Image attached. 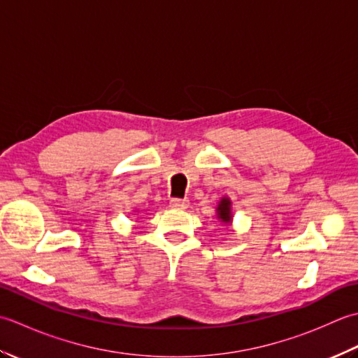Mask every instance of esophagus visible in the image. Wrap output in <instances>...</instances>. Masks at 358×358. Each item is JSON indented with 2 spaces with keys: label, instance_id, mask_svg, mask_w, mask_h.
<instances>
[{
  "label": "esophagus",
  "instance_id": "obj_1",
  "mask_svg": "<svg viewBox=\"0 0 358 358\" xmlns=\"http://www.w3.org/2000/svg\"><path fill=\"white\" fill-rule=\"evenodd\" d=\"M170 206L176 210H185L189 206V201L188 199H171Z\"/></svg>",
  "mask_w": 358,
  "mask_h": 358
}]
</instances>
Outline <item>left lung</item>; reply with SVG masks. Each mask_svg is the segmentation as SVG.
<instances>
[{
    "mask_svg": "<svg viewBox=\"0 0 358 358\" xmlns=\"http://www.w3.org/2000/svg\"><path fill=\"white\" fill-rule=\"evenodd\" d=\"M216 220L221 225H231L233 213H231V201L229 196H222L216 207Z\"/></svg>",
    "mask_w": 358,
    "mask_h": 358,
    "instance_id": "obj_1",
    "label": "left lung"
}]
</instances>
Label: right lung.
<instances>
[{
    "instance_id": "add662e5",
    "label": "right lung",
    "mask_w": 358,
    "mask_h": 358,
    "mask_svg": "<svg viewBox=\"0 0 358 358\" xmlns=\"http://www.w3.org/2000/svg\"><path fill=\"white\" fill-rule=\"evenodd\" d=\"M136 213H138V210H134V215H136Z\"/></svg>"
}]
</instances>
